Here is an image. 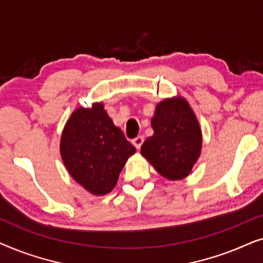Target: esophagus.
Segmentation results:
<instances>
[{
  "label": "esophagus",
  "mask_w": 263,
  "mask_h": 263,
  "mask_svg": "<svg viewBox=\"0 0 263 263\" xmlns=\"http://www.w3.org/2000/svg\"><path fill=\"white\" fill-rule=\"evenodd\" d=\"M132 142H133V145L136 147V148L140 149V147H141V145L143 143V136H141V135L136 136L135 139H133Z\"/></svg>",
  "instance_id": "34e87169"
}]
</instances>
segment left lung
<instances>
[{
  "mask_svg": "<svg viewBox=\"0 0 263 263\" xmlns=\"http://www.w3.org/2000/svg\"><path fill=\"white\" fill-rule=\"evenodd\" d=\"M151 124L154 134L142 143L141 154L163 177L185 178L202 146L201 128L188 102L174 97L158 103Z\"/></svg>",
  "mask_w": 263,
  "mask_h": 263,
  "instance_id": "8db88e82",
  "label": "left lung"
}]
</instances>
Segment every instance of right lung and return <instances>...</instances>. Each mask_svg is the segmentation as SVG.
I'll list each match as a JSON object with an SVG mask.
<instances>
[{"label":"right lung","mask_w":263,"mask_h":263,"mask_svg":"<svg viewBox=\"0 0 263 263\" xmlns=\"http://www.w3.org/2000/svg\"><path fill=\"white\" fill-rule=\"evenodd\" d=\"M64 166L79 184L95 195H105L135 147L104 110L102 103L79 107L71 114L61 136Z\"/></svg>","instance_id":"1"}]
</instances>
